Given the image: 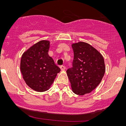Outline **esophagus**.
<instances>
[{"mask_svg":"<svg viewBox=\"0 0 126 126\" xmlns=\"http://www.w3.org/2000/svg\"><path fill=\"white\" fill-rule=\"evenodd\" d=\"M65 69H66V67H65L64 65H62V66H61V69L62 70H65Z\"/></svg>","mask_w":126,"mask_h":126,"instance_id":"34e87169","label":"esophagus"}]
</instances>
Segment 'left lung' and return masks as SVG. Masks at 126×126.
Listing matches in <instances>:
<instances>
[{
    "label": "left lung",
    "mask_w": 126,
    "mask_h": 126,
    "mask_svg": "<svg viewBox=\"0 0 126 126\" xmlns=\"http://www.w3.org/2000/svg\"><path fill=\"white\" fill-rule=\"evenodd\" d=\"M73 67L66 70L72 91L78 95L89 94L102 80L106 72L104 58L97 50L84 42L72 44Z\"/></svg>",
    "instance_id": "obj_1"
}]
</instances>
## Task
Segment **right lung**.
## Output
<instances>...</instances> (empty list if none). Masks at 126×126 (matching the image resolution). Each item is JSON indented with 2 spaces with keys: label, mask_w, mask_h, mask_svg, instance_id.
Segmentation results:
<instances>
[{
  "label": "right lung",
  "mask_w": 126,
  "mask_h": 126,
  "mask_svg": "<svg viewBox=\"0 0 126 126\" xmlns=\"http://www.w3.org/2000/svg\"><path fill=\"white\" fill-rule=\"evenodd\" d=\"M50 41L41 40L22 54L20 71L26 84L39 92L47 91L60 72L53 58L49 56Z\"/></svg>",
  "instance_id": "right-lung-1"
}]
</instances>
